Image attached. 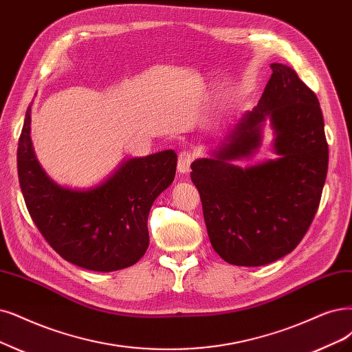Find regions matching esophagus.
Listing matches in <instances>:
<instances>
[{
  "instance_id": "esophagus-1",
  "label": "esophagus",
  "mask_w": 352,
  "mask_h": 352,
  "mask_svg": "<svg viewBox=\"0 0 352 352\" xmlns=\"http://www.w3.org/2000/svg\"><path fill=\"white\" fill-rule=\"evenodd\" d=\"M194 160V155L191 152H181L178 156V165L177 169L181 175H187L190 173V166Z\"/></svg>"
}]
</instances>
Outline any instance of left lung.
<instances>
[{
    "label": "left lung",
    "mask_w": 352,
    "mask_h": 352,
    "mask_svg": "<svg viewBox=\"0 0 352 352\" xmlns=\"http://www.w3.org/2000/svg\"><path fill=\"white\" fill-rule=\"evenodd\" d=\"M256 106L243 113L209 156L191 164L213 250L226 263L259 267L300 243L319 207L328 173V143L315 96L287 65L271 63ZM270 122L278 155L245 168Z\"/></svg>",
    "instance_id": "1"
}]
</instances>
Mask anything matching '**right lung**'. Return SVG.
<instances>
[{"label":"right lung","instance_id":"obj_1","mask_svg":"<svg viewBox=\"0 0 352 352\" xmlns=\"http://www.w3.org/2000/svg\"><path fill=\"white\" fill-rule=\"evenodd\" d=\"M32 104L19 140L17 169L23 197L38 232L63 259L110 272L136 264L149 246L148 216L175 177L173 149L123 160L100 184H58L38 164L30 138Z\"/></svg>","mask_w":352,"mask_h":352}]
</instances>
